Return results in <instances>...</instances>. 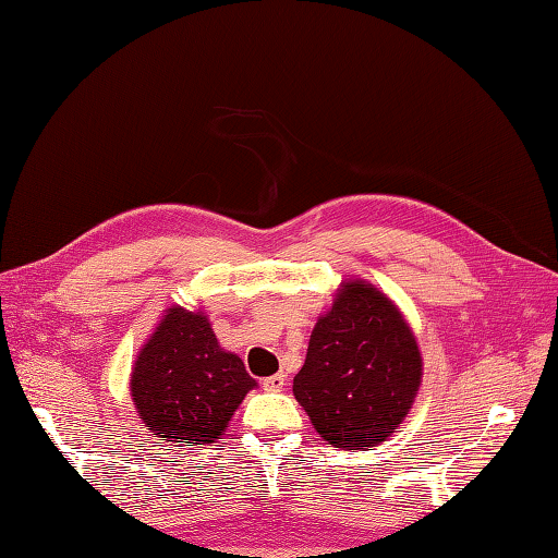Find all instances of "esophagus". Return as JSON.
Listing matches in <instances>:
<instances>
[{
    "label": "esophagus",
    "instance_id": "obj_1",
    "mask_svg": "<svg viewBox=\"0 0 558 558\" xmlns=\"http://www.w3.org/2000/svg\"><path fill=\"white\" fill-rule=\"evenodd\" d=\"M286 374H272V376H266L264 381H260V386H264L266 390H282V386H286Z\"/></svg>",
    "mask_w": 558,
    "mask_h": 558
}]
</instances>
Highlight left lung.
Instances as JSON below:
<instances>
[{
    "mask_svg": "<svg viewBox=\"0 0 558 558\" xmlns=\"http://www.w3.org/2000/svg\"><path fill=\"white\" fill-rule=\"evenodd\" d=\"M420 381L422 354L405 316L372 282L342 280L292 393L330 446L360 450L402 424Z\"/></svg>",
    "mask_w": 558,
    "mask_h": 558,
    "instance_id": "8db88e82",
    "label": "left lung"
}]
</instances>
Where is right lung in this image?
<instances>
[{
	"label": "right lung",
	"mask_w": 558,
	"mask_h": 558,
	"mask_svg": "<svg viewBox=\"0 0 558 558\" xmlns=\"http://www.w3.org/2000/svg\"><path fill=\"white\" fill-rule=\"evenodd\" d=\"M256 381L236 354L222 350L204 312L170 306L132 369L138 420L160 441L216 444Z\"/></svg>",
	"instance_id": "right-lung-1"
}]
</instances>
